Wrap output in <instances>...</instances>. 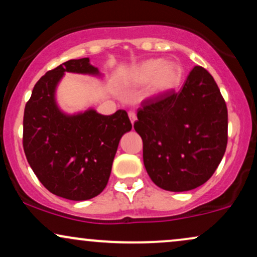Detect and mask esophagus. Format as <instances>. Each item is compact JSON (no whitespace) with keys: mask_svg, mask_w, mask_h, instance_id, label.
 Here are the masks:
<instances>
[{"mask_svg":"<svg viewBox=\"0 0 257 257\" xmlns=\"http://www.w3.org/2000/svg\"><path fill=\"white\" fill-rule=\"evenodd\" d=\"M128 116H129V119H131L132 124H134V122L137 120V113H135L134 111H129Z\"/></svg>","mask_w":257,"mask_h":257,"instance_id":"esophagus-1","label":"esophagus"}]
</instances>
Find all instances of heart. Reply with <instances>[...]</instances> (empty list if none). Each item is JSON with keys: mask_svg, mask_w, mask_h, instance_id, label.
I'll list each match as a JSON object with an SVG mask.
<instances>
[{"mask_svg": "<svg viewBox=\"0 0 257 257\" xmlns=\"http://www.w3.org/2000/svg\"><path fill=\"white\" fill-rule=\"evenodd\" d=\"M184 75L182 64L165 58H150L131 68L125 74V80L134 85L148 84V93L159 97L170 93L181 83Z\"/></svg>", "mask_w": 257, "mask_h": 257, "instance_id": "obj_1", "label": "heart"}]
</instances>
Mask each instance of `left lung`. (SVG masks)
Wrapping results in <instances>:
<instances>
[{
    "label": "left lung",
    "instance_id": "8db88e82",
    "mask_svg": "<svg viewBox=\"0 0 257 257\" xmlns=\"http://www.w3.org/2000/svg\"><path fill=\"white\" fill-rule=\"evenodd\" d=\"M134 129L154 184L176 193L195 189L211 178L224 157L226 104L213 76L196 66L181 91L142 103Z\"/></svg>",
    "mask_w": 257,
    "mask_h": 257
}]
</instances>
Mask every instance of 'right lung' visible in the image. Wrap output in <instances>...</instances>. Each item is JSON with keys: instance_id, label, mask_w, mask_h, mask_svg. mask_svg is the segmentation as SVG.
Returning <instances> with one entry per match:
<instances>
[{"instance_id": "1", "label": "right lung", "mask_w": 257, "mask_h": 257, "mask_svg": "<svg viewBox=\"0 0 257 257\" xmlns=\"http://www.w3.org/2000/svg\"><path fill=\"white\" fill-rule=\"evenodd\" d=\"M66 73L103 78L88 57L69 60L39 79L24 112V151L50 193L73 201L99 195L109 181L120 138L131 132L124 110L101 115L93 107L68 113L56 99Z\"/></svg>"}]
</instances>
